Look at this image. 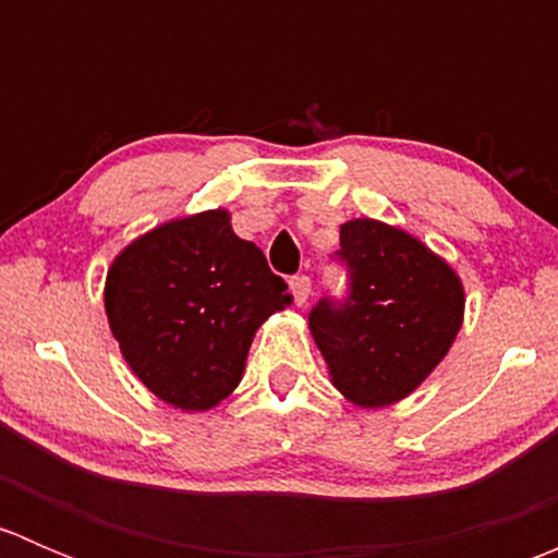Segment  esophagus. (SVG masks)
I'll list each match as a JSON object with an SVG mask.
<instances>
[{
    "mask_svg": "<svg viewBox=\"0 0 558 558\" xmlns=\"http://www.w3.org/2000/svg\"><path fill=\"white\" fill-rule=\"evenodd\" d=\"M289 286H291V294H294V302L300 307L305 305L307 300H311L313 283H311V278H307V275H294V278L289 280Z\"/></svg>",
    "mask_w": 558,
    "mask_h": 558,
    "instance_id": "obj_1",
    "label": "esophagus"
}]
</instances>
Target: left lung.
I'll return each instance as SVG.
<instances>
[{
  "mask_svg": "<svg viewBox=\"0 0 558 558\" xmlns=\"http://www.w3.org/2000/svg\"><path fill=\"white\" fill-rule=\"evenodd\" d=\"M337 253L351 294L313 307V340L348 402L386 408L410 397L451 351L464 320V286L418 238L375 218L342 223Z\"/></svg>",
  "mask_w": 558,
  "mask_h": 558,
  "instance_id": "left-lung-1",
  "label": "left lung"
}]
</instances>
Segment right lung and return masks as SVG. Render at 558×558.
I'll list each match as a JSON object with an SVG mask.
<instances>
[{"mask_svg":"<svg viewBox=\"0 0 558 558\" xmlns=\"http://www.w3.org/2000/svg\"><path fill=\"white\" fill-rule=\"evenodd\" d=\"M262 247L240 240L229 210L172 218L132 240L107 269L105 313L132 373L185 413L240 386L253 335L291 305Z\"/></svg>","mask_w":558,"mask_h":558,"instance_id":"1","label":"right lung"}]
</instances>
